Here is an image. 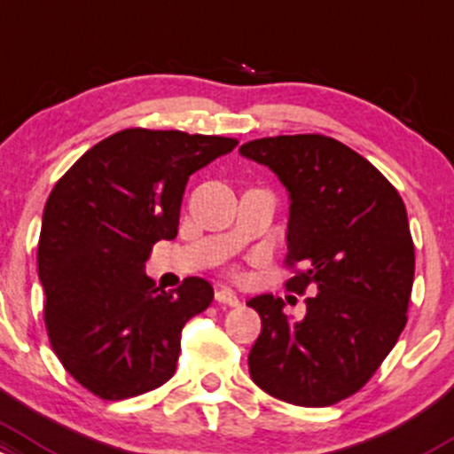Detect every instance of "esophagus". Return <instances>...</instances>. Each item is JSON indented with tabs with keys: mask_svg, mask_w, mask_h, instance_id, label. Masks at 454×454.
Instances as JSON below:
<instances>
[{
	"mask_svg": "<svg viewBox=\"0 0 454 454\" xmlns=\"http://www.w3.org/2000/svg\"><path fill=\"white\" fill-rule=\"evenodd\" d=\"M215 301L223 303V306H232V308L241 303V300H239L231 288H219V291H215Z\"/></svg>",
	"mask_w": 454,
	"mask_h": 454,
	"instance_id": "1",
	"label": "esophagus"
}]
</instances>
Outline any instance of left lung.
Instances as JSON below:
<instances>
[{
    "label": "left lung",
    "mask_w": 454,
    "mask_h": 454,
    "mask_svg": "<svg viewBox=\"0 0 454 454\" xmlns=\"http://www.w3.org/2000/svg\"><path fill=\"white\" fill-rule=\"evenodd\" d=\"M243 157L288 189L286 291L306 297L291 323L282 300L254 297L261 333L247 364L267 395L300 407L336 405L375 375L405 330L416 254L403 198L362 154L303 133L252 139Z\"/></svg>",
    "instance_id": "1"
}]
</instances>
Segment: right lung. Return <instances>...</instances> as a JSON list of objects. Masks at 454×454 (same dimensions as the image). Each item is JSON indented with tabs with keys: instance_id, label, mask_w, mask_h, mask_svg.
<instances>
[{
	"instance_id": "obj_1",
	"label": "right lung",
	"mask_w": 454,
	"mask_h": 454,
	"mask_svg": "<svg viewBox=\"0 0 454 454\" xmlns=\"http://www.w3.org/2000/svg\"><path fill=\"white\" fill-rule=\"evenodd\" d=\"M235 137L124 129L92 146L49 193L38 239L44 327L68 375L94 396L122 401L176 371L181 330L213 301L185 278L154 288L144 262L172 241L193 172L231 153Z\"/></svg>"
}]
</instances>
